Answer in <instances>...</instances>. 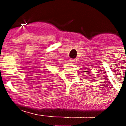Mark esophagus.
Returning a JSON list of instances; mask_svg holds the SVG:
<instances>
[{"instance_id": "obj_1", "label": "esophagus", "mask_w": 126, "mask_h": 126, "mask_svg": "<svg viewBox=\"0 0 126 126\" xmlns=\"http://www.w3.org/2000/svg\"><path fill=\"white\" fill-rule=\"evenodd\" d=\"M75 61H76V59H71V60H70V62L72 63H74Z\"/></svg>"}]
</instances>
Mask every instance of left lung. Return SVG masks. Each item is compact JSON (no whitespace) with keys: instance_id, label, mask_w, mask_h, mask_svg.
Listing matches in <instances>:
<instances>
[{"instance_id":"8db88e82","label":"left lung","mask_w":126,"mask_h":126,"mask_svg":"<svg viewBox=\"0 0 126 126\" xmlns=\"http://www.w3.org/2000/svg\"><path fill=\"white\" fill-rule=\"evenodd\" d=\"M86 72H88V74H90V71H86Z\"/></svg>"}]
</instances>
